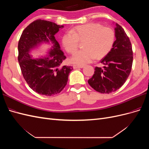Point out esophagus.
<instances>
[{"mask_svg": "<svg viewBox=\"0 0 149 149\" xmlns=\"http://www.w3.org/2000/svg\"><path fill=\"white\" fill-rule=\"evenodd\" d=\"M84 66H79V65H73V68L74 69H78V68H83Z\"/></svg>", "mask_w": 149, "mask_h": 149, "instance_id": "obj_1", "label": "esophagus"}]
</instances>
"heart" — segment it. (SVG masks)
<instances>
[{
  "label": "heart",
  "mask_w": 149,
  "mask_h": 149,
  "mask_svg": "<svg viewBox=\"0 0 149 149\" xmlns=\"http://www.w3.org/2000/svg\"><path fill=\"white\" fill-rule=\"evenodd\" d=\"M79 42H83V50L74 53L70 61L78 65H84L96 58H101L109 53L115 41V33L112 29L96 23L76 26L65 33L62 44L66 50L74 53Z\"/></svg>",
  "instance_id": "b5f03b06"
}]
</instances>
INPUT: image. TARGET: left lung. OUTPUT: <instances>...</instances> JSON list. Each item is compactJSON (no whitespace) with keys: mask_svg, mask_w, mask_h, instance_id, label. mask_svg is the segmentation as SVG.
I'll return each instance as SVG.
<instances>
[{"mask_svg":"<svg viewBox=\"0 0 149 149\" xmlns=\"http://www.w3.org/2000/svg\"><path fill=\"white\" fill-rule=\"evenodd\" d=\"M116 40L109 53L100 61L102 68L96 67L88 83L96 91L109 94L124 84L131 71L133 52L131 43L124 30L116 24Z\"/></svg>","mask_w":149,"mask_h":149,"instance_id":"left-lung-1","label":"left lung"}]
</instances>
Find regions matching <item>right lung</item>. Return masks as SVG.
I'll list each match as a JSON object with an SVG mask.
<instances>
[{
    "instance_id": "right-lung-1",
    "label": "right lung",
    "mask_w": 149,
    "mask_h": 149,
    "mask_svg": "<svg viewBox=\"0 0 149 149\" xmlns=\"http://www.w3.org/2000/svg\"><path fill=\"white\" fill-rule=\"evenodd\" d=\"M63 27L54 22L37 20L26 27L19 40L18 60L22 74L29 87L42 95L50 96L60 93L73 69L71 66L60 67L66 56L55 35ZM43 44L50 46L47 56L35 58L29 55Z\"/></svg>"
}]
</instances>
